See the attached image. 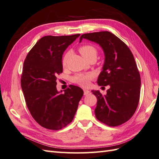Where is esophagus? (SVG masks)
<instances>
[{
  "label": "esophagus",
  "mask_w": 159,
  "mask_h": 159,
  "mask_svg": "<svg viewBox=\"0 0 159 159\" xmlns=\"http://www.w3.org/2000/svg\"><path fill=\"white\" fill-rule=\"evenodd\" d=\"M83 91H84V95H87L88 94H89L90 93V91L89 90H87V89H83Z\"/></svg>",
  "instance_id": "esophagus-1"
}]
</instances>
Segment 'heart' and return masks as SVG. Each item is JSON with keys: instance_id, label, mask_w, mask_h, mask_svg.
Segmentation results:
<instances>
[{"instance_id": "heart-1", "label": "heart", "mask_w": 159, "mask_h": 159, "mask_svg": "<svg viewBox=\"0 0 159 159\" xmlns=\"http://www.w3.org/2000/svg\"><path fill=\"white\" fill-rule=\"evenodd\" d=\"M79 51L83 56V58L87 61L91 60H96L98 50L95 46L91 44H84L79 47ZM69 57V52H66L62 58V64L63 67H66L67 61ZM93 79V75L91 73L87 74H77L72 77L71 80L72 83L77 84L82 87H86L89 84V81Z\"/></svg>"}]
</instances>
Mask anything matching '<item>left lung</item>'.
Instances as JSON below:
<instances>
[{"label":"left lung","mask_w":159,"mask_h":159,"mask_svg":"<svg viewBox=\"0 0 159 159\" xmlns=\"http://www.w3.org/2000/svg\"><path fill=\"white\" fill-rule=\"evenodd\" d=\"M87 39L99 43L105 53V63L97 79L99 86L109 88L106 95L92 91L97 99L96 118L109 126L128 121L135 113L140 100L141 80L134 56L123 41L109 31L84 34Z\"/></svg>","instance_id":"obj_1"}]
</instances>
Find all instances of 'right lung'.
Wrapping results in <instances>:
<instances>
[{"label": "right lung", "instance_id": "1", "mask_svg": "<svg viewBox=\"0 0 159 159\" xmlns=\"http://www.w3.org/2000/svg\"><path fill=\"white\" fill-rule=\"evenodd\" d=\"M79 35L44 36L24 61L21 89L31 115L43 128L59 130L66 127L74 118L83 95V89L75 85L64 93L56 89L57 76L63 71V53Z\"/></svg>", "mask_w": 159, "mask_h": 159}]
</instances>
